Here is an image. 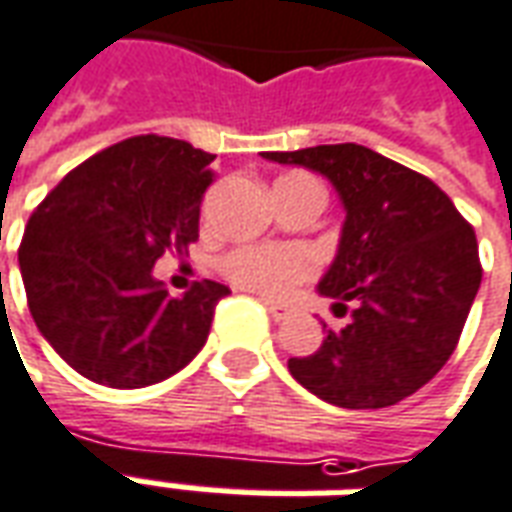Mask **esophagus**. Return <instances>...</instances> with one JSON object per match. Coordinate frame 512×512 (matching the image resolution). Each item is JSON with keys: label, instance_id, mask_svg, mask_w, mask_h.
Listing matches in <instances>:
<instances>
[{"label": "esophagus", "instance_id": "esophagus-1", "mask_svg": "<svg viewBox=\"0 0 512 512\" xmlns=\"http://www.w3.org/2000/svg\"><path fill=\"white\" fill-rule=\"evenodd\" d=\"M266 307L274 321H285L288 316H293V305H285V302H268L266 299Z\"/></svg>", "mask_w": 512, "mask_h": 512}]
</instances>
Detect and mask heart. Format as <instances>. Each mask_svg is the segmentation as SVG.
Returning a JSON list of instances; mask_svg holds the SVG:
<instances>
[{
  "label": "heart",
  "instance_id": "obj_1",
  "mask_svg": "<svg viewBox=\"0 0 512 512\" xmlns=\"http://www.w3.org/2000/svg\"><path fill=\"white\" fill-rule=\"evenodd\" d=\"M219 266L221 274L244 291L282 296L316 274V257L305 246L252 244L227 252Z\"/></svg>",
  "mask_w": 512,
  "mask_h": 512
}]
</instances>
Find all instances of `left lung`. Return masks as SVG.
<instances>
[{"mask_svg": "<svg viewBox=\"0 0 512 512\" xmlns=\"http://www.w3.org/2000/svg\"><path fill=\"white\" fill-rule=\"evenodd\" d=\"M324 174L346 210L338 255L318 282L349 313L288 371L318 399L349 410L402 402L452 357L480 291L477 235L441 188L357 144L263 152ZM327 327V324H324Z\"/></svg>", "mask_w": 512, "mask_h": 512, "instance_id": "obj_1", "label": "left lung"}]
</instances>
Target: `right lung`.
<instances>
[{"mask_svg": "<svg viewBox=\"0 0 512 512\" xmlns=\"http://www.w3.org/2000/svg\"><path fill=\"white\" fill-rule=\"evenodd\" d=\"M213 157L188 141L135 135L88 157L35 207L19 246L27 305L85 380L146 388L205 346L230 288L202 280L171 296L152 268L199 238Z\"/></svg>", "mask_w": 512, "mask_h": 512, "instance_id": "obj_1", "label": "right lung"}]
</instances>
